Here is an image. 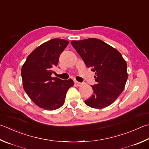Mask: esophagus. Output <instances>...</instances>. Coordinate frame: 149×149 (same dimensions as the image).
I'll return each mask as SVG.
<instances>
[{
	"label": "esophagus",
	"instance_id": "34e87169",
	"mask_svg": "<svg viewBox=\"0 0 149 149\" xmlns=\"http://www.w3.org/2000/svg\"><path fill=\"white\" fill-rule=\"evenodd\" d=\"M75 83L76 84V85L78 86H80L83 85V83H80V82H78V81H75Z\"/></svg>",
	"mask_w": 149,
	"mask_h": 149
}]
</instances>
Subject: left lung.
I'll return each instance as SVG.
<instances>
[{
	"mask_svg": "<svg viewBox=\"0 0 149 149\" xmlns=\"http://www.w3.org/2000/svg\"><path fill=\"white\" fill-rule=\"evenodd\" d=\"M73 47L85 65L95 72L94 94L85 101L88 106L103 109L112 104L123 93L128 78L127 64L115 48L97 38L73 40Z\"/></svg>",
	"mask_w": 149,
	"mask_h": 149,
	"instance_id": "1",
	"label": "left lung"
}]
</instances>
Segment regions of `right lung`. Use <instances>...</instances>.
Instances as JSON below:
<instances>
[{"label": "right lung", "instance_id": "add662e5", "mask_svg": "<svg viewBox=\"0 0 149 149\" xmlns=\"http://www.w3.org/2000/svg\"><path fill=\"white\" fill-rule=\"evenodd\" d=\"M69 42L55 38L36 47L28 56L21 68L23 88L38 106L48 111L60 108L64 104L73 80L52 77L53 68L57 66L59 56Z\"/></svg>", "mask_w": 149, "mask_h": 149}]
</instances>
